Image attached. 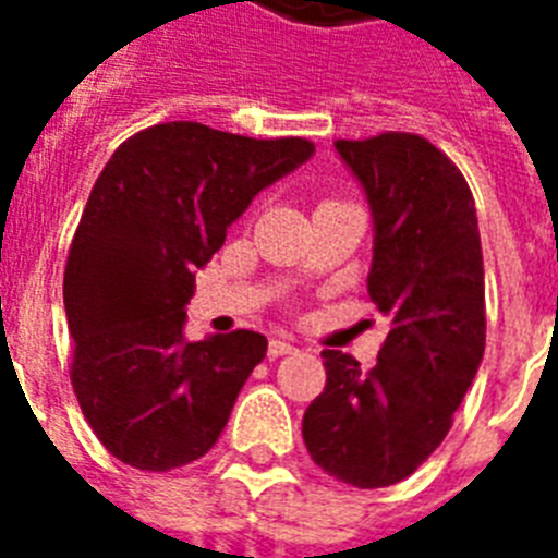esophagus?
<instances>
[{
	"mask_svg": "<svg viewBox=\"0 0 558 558\" xmlns=\"http://www.w3.org/2000/svg\"><path fill=\"white\" fill-rule=\"evenodd\" d=\"M289 353H295V344L289 339H271L269 341V356L278 359V356H289Z\"/></svg>",
	"mask_w": 558,
	"mask_h": 558,
	"instance_id": "obj_1",
	"label": "esophagus"
}]
</instances>
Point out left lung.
<instances>
[{
  "label": "left lung",
  "instance_id": "left-lung-1",
  "mask_svg": "<svg viewBox=\"0 0 558 558\" xmlns=\"http://www.w3.org/2000/svg\"><path fill=\"white\" fill-rule=\"evenodd\" d=\"M373 214L367 295L390 332L371 371L324 350L327 385L304 414L310 458L341 484L405 481L446 440L486 348L484 254L458 165L414 133L339 138Z\"/></svg>",
  "mask_w": 558,
  "mask_h": 558
}]
</instances>
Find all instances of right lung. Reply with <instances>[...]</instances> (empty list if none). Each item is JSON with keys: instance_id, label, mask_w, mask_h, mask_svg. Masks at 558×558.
<instances>
[{"instance_id": "obj_1", "label": "right lung", "mask_w": 558, "mask_h": 558, "mask_svg": "<svg viewBox=\"0 0 558 558\" xmlns=\"http://www.w3.org/2000/svg\"><path fill=\"white\" fill-rule=\"evenodd\" d=\"M315 153L196 121L147 126L100 170L63 278L74 397L112 458L170 472L208 454L266 359L260 332L185 341L193 271L263 187Z\"/></svg>"}]
</instances>
